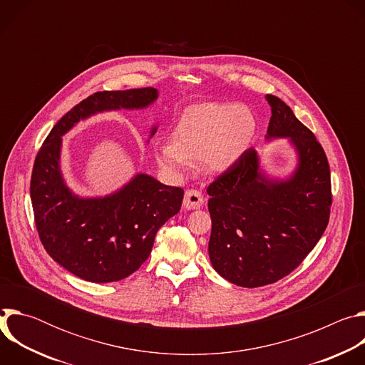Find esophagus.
<instances>
[{"label":"esophagus","mask_w":365,"mask_h":365,"mask_svg":"<svg viewBox=\"0 0 365 365\" xmlns=\"http://www.w3.org/2000/svg\"><path fill=\"white\" fill-rule=\"evenodd\" d=\"M205 199L202 193L196 189H189L185 192V199H183V207L186 211H193L199 210V207L203 205Z\"/></svg>","instance_id":"esophagus-1"}]
</instances>
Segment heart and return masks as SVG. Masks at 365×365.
<instances>
[{"label":"heart","instance_id":"heart-1","mask_svg":"<svg viewBox=\"0 0 365 365\" xmlns=\"http://www.w3.org/2000/svg\"><path fill=\"white\" fill-rule=\"evenodd\" d=\"M257 121L242 106L205 102L187 108L179 118L173 138L158 140L154 159L172 176H182L193 160L202 162L212 173L234 168L254 138Z\"/></svg>","mask_w":365,"mask_h":365}]
</instances>
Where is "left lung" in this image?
<instances>
[{
  "instance_id": "left-lung-1",
  "label": "left lung",
  "mask_w": 365,
  "mask_h": 365,
  "mask_svg": "<svg viewBox=\"0 0 365 365\" xmlns=\"http://www.w3.org/2000/svg\"><path fill=\"white\" fill-rule=\"evenodd\" d=\"M272 118L266 141L286 138L296 166L284 178L269 175L255 148L206 189L212 231V267L241 287L272 284L314 250L329 221L331 172L327 154L289 106L266 96Z\"/></svg>"
}]
</instances>
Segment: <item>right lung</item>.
I'll return each mask as SVG.
<instances>
[{"instance_id":"right-lung-1","label":"right lung","mask_w":365,"mask_h":365,"mask_svg":"<svg viewBox=\"0 0 365 365\" xmlns=\"http://www.w3.org/2000/svg\"><path fill=\"white\" fill-rule=\"evenodd\" d=\"M158 98L155 88L96 92L61 118L37 153L30 197L38 237L48 255L82 280L111 283L138 270L159 228L179 212L183 189L135 173L108 195L81 196L62 172L63 135L92 115L145 110ZM155 131L154 124L147 143Z\"/></svg>"}]
</instances>
